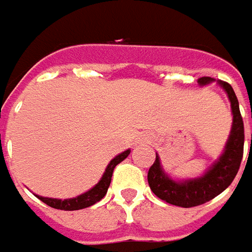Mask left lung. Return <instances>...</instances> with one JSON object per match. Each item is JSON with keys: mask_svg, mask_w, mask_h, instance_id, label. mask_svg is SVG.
<instances>
[{"mask_svg": "<svg viewBox=\"0 0 252 252\" xmlns=\"http://www.w3.org/2000/svg\"><path fill=\"white\" fill-rule=\"evenodd\" d=\"M215 81V78L212 77L198 78V84L201 87H205ZM217 84L225 91L226 96L231 101V111L233 117L231 133L220 158H217L201 176L175 180L164 171L160 158L156 153V160L148 172V183L152 191L155 192V195H158L160 199L175 206L192 208L217 197L231 185L232 180L235 179L240 163H242L244 126L240 110H239V101L229 84L225 81H217Z\"/></svg>", "mask_w": 252, "mask_h": 252, "instance_id": "8db88e82", "label": "left lung"}]
</instances>
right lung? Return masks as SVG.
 <instances>
[{"mask_svg": "<svg viewBox=\"0 0 252 252\" xmlns=\"http://www.w3.org/2000/svg\"><path fill=\"white\" fill-rule=\"evenodd\" d=\"M130 155V149L127 151L119 153L118 156L112 158L110 164L107 165L104 174L100 178V180L94 185L91 190L85 191L84 194H80L77 197L74 198H67V199H58V198H47L42 197V195H36L42 202H44L46 205H49L51 208L54 209H61V210H80V209L89 208L92 206L96 202H99L101 198L104 197L107 194V190L110 187V183H111V176L112 172H114V168L117 167L118 164L123 161L125 158H127Z\"/></svg>", "mask_w": 252, "mask_h": 252, "instance_id": "1", "label": "right lung"}]
</instances>
